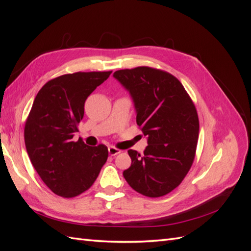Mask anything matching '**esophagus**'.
Listing matches in <instances>:
<instances>
[{
	"label": "esophagus",
	"mask_w": 251,
	"mask_h": 251,
	"mask_svg": "<svg viewBox=\"0 0 251 251\" xmlns=\"http://www.w3.org/2000/svg\"><path fill=\"white\" fill-rule=\"evenodd\" d=\"M108 151H109V155H111V156H115V155L119 154L121 151H120V150H118V149H116V148H114V147H109Z\"/></svg>",
	"instance_id": "esophagus-1"
}]
</instances>
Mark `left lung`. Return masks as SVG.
<instances>
[{"instance_id": "obj_1", "label": "left lung", "mask_w": 251, "mask_h": 251, "mask_svg": "<svg viewBox=\"0 0 251 251\" xmlns=\"http://www.w3.org/2000/svg\"><path fill=\"white\" fill-rule=\"evenodd\" d=\"M131 95L136 123L148 139L140 155L128 150L132 164L124 177L139 194L157 198L176 188L193 164L199 119L182 83L172 74L149 67L114 72Z\"/></svg>"}]
</instances>
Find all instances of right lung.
Returning a JSON list of instances; mask_svg holds the SVG:
<instances>
[{"label": "right lung", "mask_w": 251, "mask_h": 251, "mask_svg": "<svg viewBox=\"0 0 251 251\" xmlns=\"http://www.w3.org/2000/svg\"><path fill=\"white\" fill-rule=\"evenodd\" d=\"M108 72H76L49 80L37 93L25 125V144L33 168L51 191L72 198L92 186L108 159V148L72 141L88 96Z\"/></svg>", "instance_id": "obj_1"}]
</instances>
